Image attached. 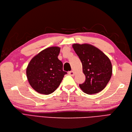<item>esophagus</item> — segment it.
<instances>
[{"instance_id":"1","label":"esophagus","mask_w":132,"mask_h":132,"mask_svg":"<svg viewBox=\"0 0 132 132\" xmlns=\"http://www.w3.org/2000/svg\"><path fill=\"white\" fill-rule=\"evenodd\" d=\"M69 74L70 75H71V76L73 77L74 75V72L73 71H69Z\"/></svg>"}]
</instances>
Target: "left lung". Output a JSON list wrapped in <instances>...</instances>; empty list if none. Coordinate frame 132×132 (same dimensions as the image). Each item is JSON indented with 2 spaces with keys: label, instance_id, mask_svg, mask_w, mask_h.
Returning <instances> with one entry per match:
<instances>
[{
  "label": "left lung",
  "instance_id": "1",
  "mask_svg": "<svg viewBox=\"0 0 132 132\" xmlns=\"http://www.w3.org/2000/svg\"><path fill=\"white\" fill-rule=\"evenodd\" d=\"M72 47L82 62L85 82L80 84L81 89L87 94L102 91L112 74L111 61L104 53L90 44H74Z\"/></svg>",
  "mask_w": 132,
  "mask_h": 132
}]
</instances>
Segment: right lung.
I'll return each mask as SVG.
<instances>
[{
  "label": "right lung",
  "instance_id": "add662e5",
  "mask_svg": "<svg viewBox=\"0 0 132 132\" xmlns=\"http://www.w3.org/2000/svg\"><path fill=\"white\" fill-rule=\"evenodd\" d=\"M60 47L52 46L43 50L30 61L27 77L32 87L41 94H52L60 86L67 72L58 60Z\"/></svg>",
  "mask_w": 132,
  "mask_h": 132
}]
</instances>
